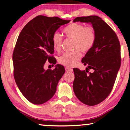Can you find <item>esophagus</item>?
I'll use <instances>...</instances> for the list:
<instances>
[{"label":"esophagus","instance_id":"obj_1","mask_svg":"<svg viewBox=\"0 0 130 130\" xmlns=\"http://www.w3.org/2000/svg\"><path fill=\"white\" fill-rule=\"evenodd\" d=\"M65 70L66 72H73V69L70 68V67H66Z\"/></svg>","mask_w":130,"mask_h":130}]
</instances>
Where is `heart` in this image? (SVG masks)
I'll return each instance as SVG.
<instances>
[{
	"instance_id": "heart-1",
	"label": "heart",
	"mask_w": 130,
	"mask_h": 130,
	"mask_svg": "<svg viewBox=\"0 0 130 130\" xmlns=\"http://www.w3.org/2000/svg\"><path fill=\"white\" fill-rule=\"evenodd\" d=\"M68 38L73 40L72 53H66L58 58V62L62 65L72 67L81 57L80 51L86 53L93 47L95 44L96 34L95 29L91 26H86L81 24L72 23L63 30ZM52 43L55 50L59 51L61 49L62 38L58 32H55L52 37Z\"/></svg>"
}]
</instances>
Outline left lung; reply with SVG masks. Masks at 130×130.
Returning <instances> with one entry per match:
<instances>
[{"mask_svg":"<svg viewBox=\"0 0 130 130\" xmlns=\"http://www.w3.org/2000/svg\"><path fill=\"white\" fill-rule=\"evenodd\" d=\"M91 24L96 38L93 47L86 53L82 62L86 71L73 69V88L76 97L83 104L93 106L102 102L111 93L121 66L120 44L111 28L95 15L77 17L73 22ZM89 69L94 72L87 73Z\"/></svg>","mask_w":130,"mask_h":130,"instance_id":"1","label":"left lung"}]
</instances>
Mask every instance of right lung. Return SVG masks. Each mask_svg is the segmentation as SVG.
<instances>
[{
	"label": "right lung",
	"instance_id": "right-lung-1",
	"mask_svg": "<svg viewBox=\"0 0 130 130\" xmlns=\"http://www.w3.org/2000/svg\"><path fill=\"white\" fill-rule=\"evenodd\" d=\"M70 21L58 17L37 16L24 26L13 53L14 78L25 98L34 104L50 100L56 93L58 83L65 73L63 66L45 70V61L56 64L52 37L60 26Z\"/></svg>",
	"mask_w": 130,
	"mask_h": 130
}]
</instances>
